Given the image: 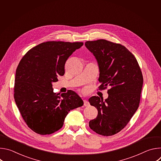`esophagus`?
Wrapping results in <instances>:
<instances>
[{
	"label": "esophagus",
	"instance_id": "obj_1",
	"mask_svg": "<svg viewBox=\"0 0 161 161\" xmlns=\"http://www.w3.org/2000/svg\"><path fill=\"white\" fill-rule=\"evenodd\" d=\"M83 103H84V106H87L89 105V103L86 100H83Z\"/></svg>",
	"mask_w": 161,
	"mask_h": 161
}]
</instances>
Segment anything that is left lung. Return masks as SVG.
Returning a JSON list of instances; mask_svg holds the SVG:
<instances>
[{
	"label": "left lung",
	"instance_id": "left-lung-1",
	"mask_svg": "<svg viewBox=\"0 0 161 161\" xmlns=\"http://www.w3.org/2000/svg\"><path fill=\"white\" fill-rule=\"evenodd\" d=\"M86 48L95 57L99 66L100 89L111 86L108 97L89 98L98 111L90 128L102 136H112L123 129L139 107L143 75L135 57L120 44L104 39L86 41Z\"/></svg>",
	"mask_w": 161,
	"mask_h": 161
}]
</instances>
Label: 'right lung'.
<instances>
[{
  "label": "right lung",
  "instance_id": "1",
  "mask_svg": "<svg viewBox=\"0 0 161 161\" xmlns=\"http://www.w3.org/2000/svg\"><path fill=\"white\" fill-rule=\"evenodd\" d=\"M81 42L48 41L31 49L20 60L16 71L14 97L28 127L35 132L50 134L64 125L71 109L82 106L83 101L73 90L53 92L52 83L65 73L67 58Z\"/></svg>",
  "mask_w": 161,
  "mask_h": 161
}]
</instances>
